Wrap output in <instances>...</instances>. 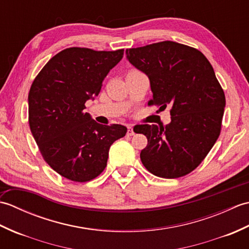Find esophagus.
Wrapping results in <instances>:
<instances>
[{
  "instance_id": "esophagus-1",
  "label": "esophagus",
  "mask_w": 249,
  "mask_h": 249,
  "mask_svg": "<svg viewBox=\"0 0 249 249\" xmlns=\"http://www.w3.org/2000/svg\"><path fill=\"white\" fill-rule=\"evenodd\" d=\"M135 133H134V129H133V126L129 125L127 127V136H133Z\"/></svg>"
}]
</instances>
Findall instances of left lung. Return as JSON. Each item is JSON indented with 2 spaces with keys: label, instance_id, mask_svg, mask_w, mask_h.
I'll return each instance as SVG.
<instances>
[{
  "label": "left lung",
  "instance_id": "left-lung-1",
  "mask_svg": "<svg viewBox=\"0 0 249 249\" xmlns=\"http://www.w3.org/2000/svg\"><path fill=\"white\" fill-rule=\"evenodd\" d=\"M126 57L150 79L153 98L147 105L160 110L171 106L166 126L137 125L147 138L142 163L160 178L186 176L220 134L226 98L212 65L202 52L170 40L126 49Z\"/></svg>",
  "mask_w": 249,
  "mask_h": 249
}]
</instances>
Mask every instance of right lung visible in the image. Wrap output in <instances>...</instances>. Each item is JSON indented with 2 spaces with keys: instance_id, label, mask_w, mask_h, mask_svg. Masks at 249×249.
<instances>
[{
  "instance_id": "obj_1",
  "label": "right lung",
  "mask_w": 249,
  "mask_h": 249,
  "mask_svg": "<svg viewBox=\"0 0 249 249\" xmlns=\"http://www.w3.org/2000/svg\"><path fill=\"white\" fill-rule=\"evenodd\" d=\"M124 49L67 48L51 57L32 83L29 124L45 161L73 182H88L107 166L109 149L126 135L123 125H102L84 112Z\"/></svg>"
}]
</instances>
